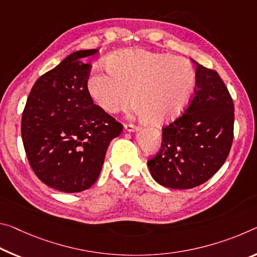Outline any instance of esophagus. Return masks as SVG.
I'll list each match as a JSON object with an SVG mask.
<instances>
[{"instance_id": "34e87169", "label": "esophagus", "mask_w": 257, "mask_h": 257, "mask_svg": "<svg viewBox=\"0 0 257 257\" xmlns=\"http://www.w3.org/2000/svg\"><path fill=\"white\" fill-rule=\"evenodd\" d=\"M124 128L127 132H135V130H137V127L134 123H124Z\"/></svg>"}]
</instances>
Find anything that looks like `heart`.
Listing matches in <instances>:
<instances>
[{"label":"heart","mask_w":257,"mask_h":257,"mask_svg":"<svg viewBox=\"0 0 257 257\" xmlns=\"http://www.w3.org/2000/svg\"><path fill=\"white\" fill-rule=\"evenodd\" d=\"M108 73L89 76L87 90L104 112L123 111L133 99L136 112L151 124L177 117L193 95L197 75L193 65L144 49H125L108 57Z\"/></svg>","instance_id":"b5f03b06"}]
</instances>
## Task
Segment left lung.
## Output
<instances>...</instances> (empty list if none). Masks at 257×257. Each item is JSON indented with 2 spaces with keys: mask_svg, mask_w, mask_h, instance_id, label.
<instances>
[{
  "mask_svg": "<svg viewBox=\"0 0 257 257\" xmlns=\"http://www.w3.org/2000/svg\"><path fill=\"white\" fill-rule=\"evenodd\" d=\"M195 66L189 106L162 128L161 148L148 161L154 181L170 189H192L208 181L225 162L233 141L234 105L226 85L216 71Z\"/></svg>",
  "mask_w": 257,
  "mask_h": 257,
  "instance_id": "1",
  "label": "left lung"
}]
</instances>
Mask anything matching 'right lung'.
<instances>
[{"label": "right lung", "mask_w": 257, "mask_h": 257, "mask_svg": "<svg viewBox=\"0 0 257 257\" xmlns=\"http://www.w3.org/2000/svg\"><path fill=\"white\" fill-rule=\"evenodd\" d=\"M97 52H73L40 76L23 112L22 138L31 168L41 182L62 192L95 184L109 143L123 129L93 104L87 90L91 66L83 58Z\"/></svg>", "instance_id": "add662e5"}]
</instances>
